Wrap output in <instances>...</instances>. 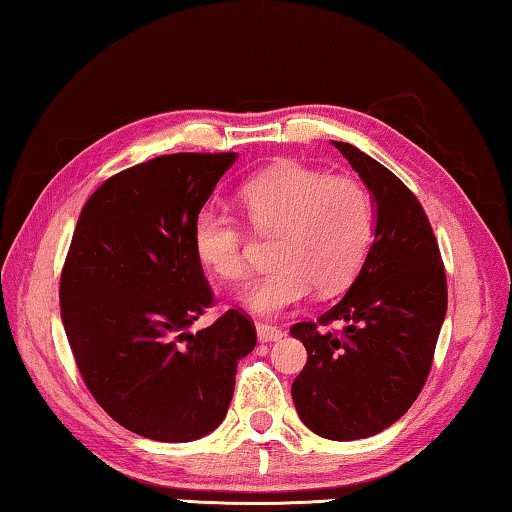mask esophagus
<instances>
[{
    "instance_id": "obj_1",
    "label": "esophagus",
    "mask_w": 512,
    "mask_h": 512,
    "mask_svg": "<svg viewBox=\"0 0 512 512\" xmlns=\"http://www.w3.org/2000/svg\"><path fill=\"white\" fill-rule=\"evenodd\" d=\"M256 332H258V341H263V343L279 341V338L283 336V332H281L279 327L267 325V322H258V325H256Z\"/></svg>"
}]
</instances>
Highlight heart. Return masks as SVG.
Here are the masks:
<instances>
[{
	"label": "heart",
	"mask_w": 512,
	"mask_h": 512,
	"mask_svg": "<svg viewBox=\"0 0 512 512\" xmlns=\"http://www.w3.org/2000/svg\"><path fill=\"white\" fill-rule=\"evenodd\" d=\"M240 206L261 238H274V265L245 295L261 316L302 302L316 286L322 295L348 288L375 240L373 192L352 176H329L304 164H279L240 187ZM199 261L226 281L249 274V235L224 212L203 208L192 226Z\"/></svg>",
	"instance_id": "b5f03b06"
}]
</instances>
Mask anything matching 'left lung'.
<instances>
[{
  "label": "left lung",
  "instance_id": "8db88e82",
  "mask_svg": "<svg viewBox=\"0 0 512 512\" xmlns=\"http://www.w3.org/2000/svg\"><path fill=\"white\" fill-rule=\"evenodd\" d=\"M332 144L373 192L375 240L343 300L290 327L306 348L290 391L306 428L350 442L389 428L419 398L448 293L437 238L414 192L371 155ZM336 319L341 333L326 329Z\"/></svg>",
  "mask_w": 512,
  "mask_h": 512
}]
</instances>
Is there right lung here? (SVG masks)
Returning <instances> with one entry per match:
<instances>
[{"mask_svg": "<svg viewBox=\"0 0 512 512\" xmlns=\"http://www.w3.org/2000/svg\"><path fill=\"white\" fill-rule=\"evenodd\" d=\"M235 153H171L107 178L84 203L61 270V320L80 375L116 423L192 442L229 410L256 327L229 309L190 332L215 295L194 251V217Z\"/></svg>", "mask_w": 512, "mask_h": 512, "instance_id": "obj_1", "label": "right lung"}]
</instances>
